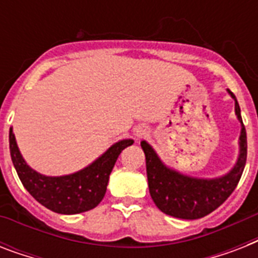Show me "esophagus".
I'll list each match as a JSON object with an SVG mask.
<instances>
[{
    "label": "esophagus",
    "mask_w": 258,
    "mask_h": 258,
    "mask_svg": "<svg viewBox=\"0 0 258 258\" xmlns=\"http://www.w3.org/2000/svg\"><path fill=\"white\" fill-rule=\"evenodd\" d=\"M146 134V131H143V130H139V131H138V137H143V135H145Z\"/></svg>",
    "instance_id": "1"
}]
</instances>
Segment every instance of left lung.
I'll list each match as a JSON object with an SVG mask.
<instances>
[{
    "label": "left lung",
    "instance_id": "1",
    "mask_svg": "<svg viewBox=\"0 0 258 258\" xmlns=\"http://www.w3.org/2000/svg\"><path fill=\"white\" fill-rule=\"evenodd\" d=\"M229 93L236 101V115L242 128L240 135V157L234 169L226 175L216 179H200L182 175L167 169L149 143L145 141L141 143L146 155L150 194L158 209L167 216L182 220H197L208 216L228 200L240 182L248 154L246 130L241 119L240 105L236 96L230 91Z\"/></svg>",
    "mask_w": 258,
    "mask_h": 258
}]
</instances>
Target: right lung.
<instances>
[{
    "mask_svg": "<svg viewBox=\"0 0 258 258\" xmlns=\"http://www.w3.org/2000/svg\"><path fill=\"white\" fill-rule=\"evenodd\" d=\"M133 143L131 139L117 142L82 171L64 176H45L26 165L18 151L13 131H9L10 157L24 187L42 206L60 214H78L96 208L104 197L109 174L119 154Z\"/></svg>",
    "mask_w": 258,
    "mask_h": 258,
    "instance_id": "obj_1",
    "label": "right lung"
}]
</instances>
